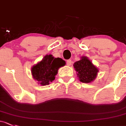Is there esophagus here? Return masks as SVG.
I'll return each mask as SVG.
<instances>
[{"label":"esophagus","mask_w":126,"mask_h":126,"mask_svg":"<svg viewBox=\"0 0 126 126\" xmlns=\"http://www.w3.org/2000/svg\"><path fill=\"white\" fill-rule=\"evenodd\" d=\"M66 63H67V66H71V63H72V61H71V59L67 60L66 61Z\"/></svg>","instance_id":"obj_1"}]
</instances>
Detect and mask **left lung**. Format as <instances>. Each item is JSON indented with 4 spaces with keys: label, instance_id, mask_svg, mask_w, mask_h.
I'll list each match as a JSON object with an SVG mask.
<instances>
[{
    "label": "left lung",
    "instance_id": "left-lung-1",
    "mask_svg": "<svg viewBox=\"0 0 126 126\" xmlns=\"http://www.w3.org/2000/svg\"><path fill=\"white\" fill-rule=\"evenodd\" d=\"M74 67L77 72L79 80L83 83H88L93 81L98 72V69L86 57H83L80 60L75 62Z\"/></svg>",
    "mask_w": 126,
    "mask_h": 126
}]
</instances>
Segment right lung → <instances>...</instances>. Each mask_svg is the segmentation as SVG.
I'll list each match as a JSON object with an SVG mask.
<instances>
[{
  "instance_id": "obj_1",
  "label": "right lung",
  "mask_w": 126,
  "mask_h": 126,
  "mask_svg": "<svg viewBox=\"0 0 126 126\" xmlns=\"http://www.w3.org/2000/svg\"><path fill=\"white\" fill-rule=\"evenodd\" d=\"M65 63L60 58H54L52 55H47L40 62L32 67V75L40 84L47 85L55 79L59 67L63 66Z\"/></svg>"
}]
</instances>
